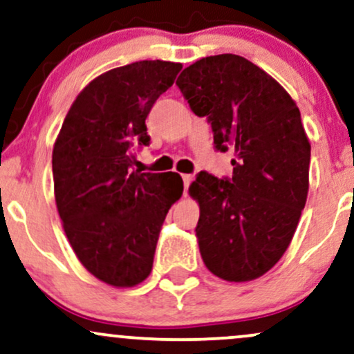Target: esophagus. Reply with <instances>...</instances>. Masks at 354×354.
Segmentation results:
<instances>
[{"mask_svg":"<svg viewBox=\"0 0 354 354\" xmlns=\"http://www.w3.org/2000/svg\"><path fill=\"white\" fill-rule=\"evenodd\" d=\"M181 178H183V183H185V189H186L191 185V181H193V174H181Z\"/></svg>","mask_w":354,"mask_h":354,"instance_id":"esophagus-1","label":"esophagus"}]
</instances>
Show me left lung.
<instances>
[{
    "instance_id": "1",
    "label": "left lung",
    "mask_w": 354,
    "mask_h": 354,
    "mask_svg": "<svg viewBox=\"0 0 354 354\" xmlns=\"http://www.w3.org/2000/svg\"><path fill=\"white\" fill-rule=\"evenodd\" d=\"M176 84L208 120L214 148L234 151L233 176L200 171L189 186L201 258L218 278L251 281L279 261L306 205L311 145L299 109L278 81L230 53L185 68Z\"/></svg>"
}]
</instances>
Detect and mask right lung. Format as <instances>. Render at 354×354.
Here are the masks:
<instances>
[{
    "instance_id": "right-lung-1",
    "label": "right lung",
    "mask_w": 354,
    "mask_h": 354,
    "mask_svg": "<svg viewBox=\"0 0 354 354\" xmlns=\"http://www.w3.org/2000/svg\"><path fill=\"white\" fill-rule=\"evenodd\" d=\"M181 68L136 61L100 75L71 104L53 148L68 241L81 265L111 286L148 278L166 214L183 194L178 173L135 169L136 149L149 145L146 118Z\"/></svg>"
}]
</instances>
